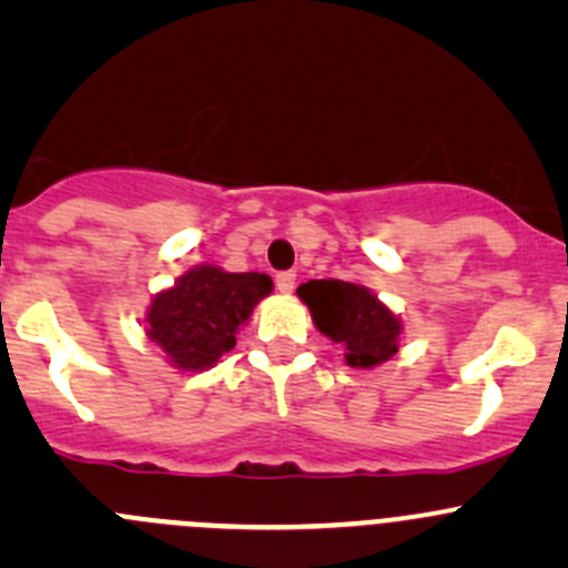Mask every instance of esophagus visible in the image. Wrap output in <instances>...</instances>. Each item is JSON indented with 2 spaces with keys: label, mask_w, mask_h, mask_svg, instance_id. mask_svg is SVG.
<instances>
[{
  "label": "esophagus",
  "mask_w": 568,
  "mask_h": 568,
  "mask_svg": "<svg viewBox=\"0 0 568 568\" xmlns=\"http://www.w3.org/2000/svg\"><path fill=\"white\" fill-rule=\"evenodd\" d=\"M274 285H277V291H283V294H291L296 285V274L294 272H280L277 277H274Z\"/></svg>",
  "instance_id": "1"
}]
</instances>
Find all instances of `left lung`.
I'll list each match as a JSON object with an SVG mask.
<instances>
[{
    "label": "left lung",
    "mask_w": 568,
    "mask_h": 568,
    "mask_svg": "<svg viewBox=\"0 0 568 568\" xmlns=\"http://www.w3.org/2000/svg\"><path fill=\"white\" fill-rule=\"evenodd\" d=\"M313 321L332 343H341L352 368H374L398 352L400 321L368 288L343 280H307L296 288Z\"/></svg>",
    "instance_id": "left-lung-1"
}]
</instances>
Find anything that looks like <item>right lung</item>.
Returning a JSON list of instances; mask_svg holds the SVG:
<instances>
[{
	"label": "right lung",
	"instance_id": "1",
	"mask_svg": "<svg viewBox=\"0 0 568 568\" xmlns=\"http://www.w3.org/2000/svg\"><path fill=\"white\" fill-rule=\"evenodd\" d=\"M268 291V274H231L216 266L192 268L178 280L175 288L153 300L148 337L168 352L178 368H211L236 346V332Z\"/></svg>",
	"mask_w": 568,
	"mask_h": 568
}]
</instances>
